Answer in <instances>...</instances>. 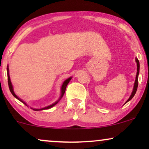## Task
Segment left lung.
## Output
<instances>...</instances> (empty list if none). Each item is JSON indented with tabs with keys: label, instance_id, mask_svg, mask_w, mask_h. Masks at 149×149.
<instances>
[{
	"label": "left lung",
	"instance_id": "left-lung-1",
	"mask_svg": "<svg viewBox=\"0 0 149 149\" xmlns=\"http://www.w3.org/2000/svg\"><path fill=\"white\" fill-rule=\"evenodd\" d=\"M135 61H136V65H137V72H136V79H135L134 85V88H133L132 92V94H131L130 97V98L128 99V100H127V102H125V104L127 103V102H129L130 100H131L133 98V97L134 96L135 93H136V90H137V87H138V77H139V60H138L137 58H136V59H135Z\"/></svg>",
	"mask_w": 149,
	"mask_h": 149
}]
</instances>
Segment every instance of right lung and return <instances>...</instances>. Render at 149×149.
<instances>
[{"label":"right lung","instance_id":"add662e5","mask_svg":"<svg viewBox=\"0 0 149 149\" xmlns=\"http://www.w3.org/2000/svg\"><path fill=\"white\" fill-rule=\"evenodd\" d=\"M7 72H8V85H9V88H10V92H11L12 95H13V96H14V97H15V98H17V99L18 100H19L20 102H22V103L24 104L26 106H27V105H26V104L25 102H24V101H22V100H21V99L19 98V97H18L17 96V95H15V94L14 90H13V85H12L11 81H10V75H9V68H8H8H7ZM71 78H71V77H70V78H68V79H66V80H65V81L64 82V83H63L62 86H61V96H60V97H59V100H58L57 101V102H54V103H53L52 104H51V105L47 106V107L42 108V109H33V110H34V111H41V110H45V109H50V108H52V107H54V105H56V104H57L58 103V102H59V101L61 100V97H63V95H64V92H65V91H66V86H67L68 83H69L70 80H71Z\"/></svg>","mask_w":149,"mask_h":149}]
</instances>
